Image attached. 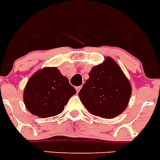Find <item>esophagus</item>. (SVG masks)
<instances>
[{
    "label": "esophagus",
    "mask_w": 160,
    "mask_h": 160,
    "mask_svg": "<svg viewBox=\"0 0 160 160\" xmlns=\"http://www.w3.org/2000/svg\"><path fill=\"white\" fill-rule=\"evenodd\" d=\"M81 88H82V86H77V87L75 88V89H76V91H77V93H79V91H80Z\"/></svg>",
    "instance_id": "obj_1"
}]
</instances>
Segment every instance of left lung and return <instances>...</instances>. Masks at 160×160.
<instances>
[{
	"mask_svg": "<svg viewBox=\"0 0 160 160\" xmlns=\"http://www.w3.org/2000/svg\"><path fill=\"white\" fill-rule=\"evenodd\" d=\"M131 93V85L126 75L108 56L104 62L91 69L79 97L90 113L113 119L125 110Z\"/></svg>",
	"mask_w": 160,
	"mask_h": 160,
	"instance_id": "left-lung-1",
	"label": "left lung"
}]
</instances>
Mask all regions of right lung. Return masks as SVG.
<instances>
[{"mask_svg": "<svg viewBox=\"0 0 160 160\" xmlns=\"http://www.w3.org/2000/svg\"><path fill=\"white\" fill-rule=\"evenodd\" d=\"M76 90L56 67H44L34 73L23 93L26 109L39 118L60 114Z\"/></svg>", "mask_w": 160, "mask_h": 160, "instance_id": "right-lung-1", "label": "right lung"}]
</instances>
